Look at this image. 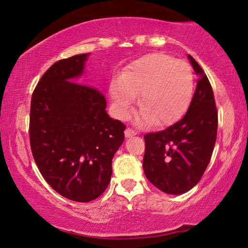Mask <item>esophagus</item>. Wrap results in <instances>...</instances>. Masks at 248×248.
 Returning a JSON list of instances; mask_svg holds the SVG:
<instances>
[{
    "instance_id": "obj_1",
    "label": "esophagus",
    "mask_w": 248,
    "mask_h": 248,
    "mask_svg": "<svg viewBox=\"0 0 248 248\" xmlns=\"http://www.w3.org/2000/svg\"><path fill=\"white\" fill-rule=\"evenodd\" d=\"M134 134H136V131H134V130L131 129V128H127V129L124 130V136H125V138L132 137V136H134Z\"/></svg>"
}]
</instances>
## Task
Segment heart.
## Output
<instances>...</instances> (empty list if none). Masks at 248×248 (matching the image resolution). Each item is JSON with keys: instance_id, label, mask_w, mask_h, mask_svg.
<instances>
[{"instance_id": "obj_1", "label": "heart", "mask_w": 248, "mask_h": 248, "mask_svg": "<svg viewBox=\"0 0 248 248\" xmlns=\"http://www.w3.org/2000/svg\"><path fill=\"white\" fill-rule=\"evenodd\" d=\"M194 73L182 60L162 52L149 53L127 66L110 84L116 115L125 119L140 94L139 124H170L187 111L194 95Z\"/></svg>"}]
</instances>
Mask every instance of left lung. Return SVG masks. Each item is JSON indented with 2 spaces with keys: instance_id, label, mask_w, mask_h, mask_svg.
<instances>
[{
  "instance_id": "8db88e82",
  "label": "left lung",
  "mask_w": 248,
  "mask_h": 248,
  "mask_svg": "<svg viewBox=\"0 0 248 248\" xmlns=\"http://www.w3.org/2000/svg\"><path fill=\"white\" fill-rule=\"evenodd\" d=\"M199 75L189 108L170 127L144 136L143 170L159 190L179 195L190 190L202 177L215 149L217 110L207 75L190 54Z\"/></svg>"
}]
</instances>
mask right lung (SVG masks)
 Wrapping results in <instances>:
<instances>
[{"label": "right lung", "mask_w": 248, "mask_h": 248, "mask_svg": "<svg viewBox=\"0 0 248 248\" xmlns=\"http://www.w3.org/2000/svg\"><path fill=\"white\" fill-rule=\"evenodd\" d=\"M89 53L57 61L33 90L29 140L43 177L61 196L90 202L106 190L125 125L107 115L94 86L74 82Z\"/></svg>", "instance_id": "add662e5"}]
</instances>
